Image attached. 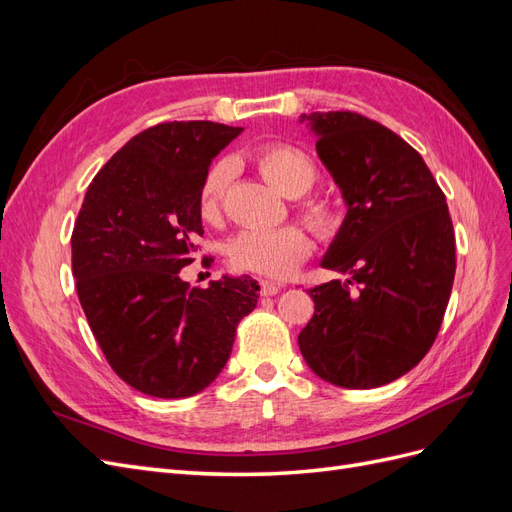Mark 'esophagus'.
Masks as SVG:
<instances>
[{
	"label": "esophagus",
	"mask_w": 512,
	"mask_h": 512,
	"mask_svg": "<svg viewBox=\"0 0 512 512\" xmlns=\"http://www.w3.org/2000/svg\"><path fill=\"white\" fill-rule=\"evenodd\" d=\"M280 290H282L280 284H273V282H267V280L260 282V294H262V297H273V294H277Z\"/></svg>",
	"instance_id": "esophagus-1"
}]
</instances>
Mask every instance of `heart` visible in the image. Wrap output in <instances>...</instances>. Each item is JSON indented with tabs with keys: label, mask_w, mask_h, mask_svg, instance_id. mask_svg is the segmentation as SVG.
Instances as JSON below:
<instances>
[{
	"label": "heart",
	"mask_w": 512,
	"mask_h": 512,
	"mask_svg": "<svg viewBox=\"0 0 512 512\" xmlns=\"http://www.w3.org/2000/svg\"><path fill=\"white\" fill-rule=\"evenodd\" d=\"M258 170L273 188L290 198H297L312 188L318 170L314 160L294 145L273 143L256 151ZM232 175L228 160L215 162L203 179L198 192V209L207 222H215L222 213V203ZM307 222L318 235L333 237L342 224L339 213L327 203H309L305 207ZM312 252V241L299 226L247 228L228 243V260L239 271L265 277H286Z\"/></svg>",
	"instance_id": "b5f03b06"
}]
</instances>
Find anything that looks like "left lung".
<instances>
[{
	"mask_svg": "<svg viewBox=\"0 0 512 512\" xmlns=\"http://www.w3.org/2000/svg\"><path fill=\"white\" fill-rule=\"evenodd\" d=\"M346 205L320 265L342 275L309 290L305 363L342 389H376L418 365L455 280L446 198L421 153L382 123L335 111L301 115Z\"/></svg>",
	"mask_w": 512,
	"mask_h": 512,
	"instance_id": "obj_1",
	"label": "left lung"
}]
</instances>
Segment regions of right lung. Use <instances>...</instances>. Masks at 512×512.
<instances>
[{
    "instance_id": "add662e5",
    "label": "right lung",
    "mask_w": 512,
    "mask_h": 512,
    "mask_svg": "<svg viewBox=\"0 0 512 512\" xmlns=\"http://www.w3.org/2000/svg\"><path fill=\"white\" fill-rule=\"evenodd\" d=\"M243 132L168 121L123 145L89 183L72 232V273L115 374L151 397H192L220 376L237 324L258 303L250 275L190 288L179 271L203 235L198 192Z\"/></svg>"
}]
</instances>
